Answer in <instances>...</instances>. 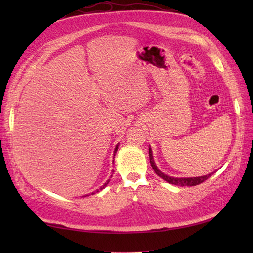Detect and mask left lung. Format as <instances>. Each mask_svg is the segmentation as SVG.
<instances>
[{"instance_id":"obj_1","label":"left lung","mask_w":253,"mask_h":253,"mask_svg":"<svg viewBox=\"0 0 253 253\" xmlns=\"http://www.w3.org/2000/svg\"><path fill=\"white\" fill-rule=\"evenodd\" d=\"M149 158H150V164H151L153 170L155 171V174H157L158 176H160L161 178L164 179L165 181L169 182V184H173V185H176V186H197L199 184H201V182H203L204 180H207L209 177H211L213 173H210L208 175H204V176H200V177H189V178H175V177H170V176H168L163 174L162 171H161L158 168L157 165H155L154 163V160H153V155H152V150L151 148H149Z\"/></svg>"}]
</instances>
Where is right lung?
<instances>
[{"label": "right lung", "mask_w": 253, "mask_h": 253, "mask_svg": "<svg viewBox=\"0 0 253 253\" xmlns=\"http://www.w3.org/2000/svg\"><path fill=\"white\" fill-rule=\"evenodd\" d=\"M117 149H118V146H116V148H115V150H114V157H115V153H116V151H117ZM109 181H110V180H107V181L105 182V184H104L103 186H102V187L100 188V189H96V191H95V192H99L100 190L103 189V188H104V187H105L107 184H109ZM93 193H94V192H92V195H93Z\"/></svg>", "instance_id": "1"}]
</instances>
